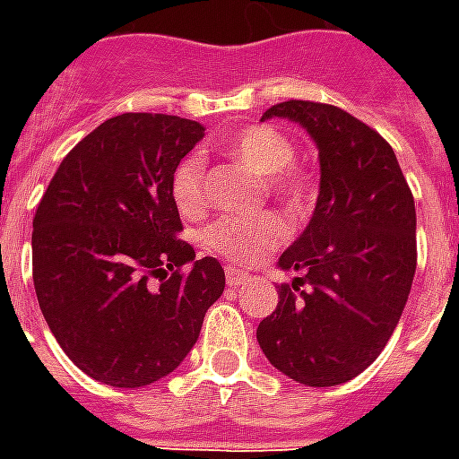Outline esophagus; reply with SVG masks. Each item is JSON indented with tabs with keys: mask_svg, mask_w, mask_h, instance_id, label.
Returning <instances> with one entry per match:
<instances>
[{
	"mask_svg": "<svg viewBox=\"0 0 459 459\" xmlns=\"http://www.w3.org/2000/svg\"><path fill=\"white\" fill-rule=\"evenodd\" d=\"M246 278H248V273H246V270H238V268H233V265H226V282H229L230 288L240 285V282H243Z\"/></svg>",
	"mask_w": 459,
	"mask_h": 459,
	"instance_id": "esophagus-1",
	"label": "esophagus"
}]
</instances>
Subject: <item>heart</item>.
Wrapping results in <instances>:
<instances>
[{
    "instance_id": "heart-1",
    "label": "heart",
    "mask_w": 459,
    "mask_h": 459,
    "mask_svg": "<svg viewBox=\"0 0 459 459\" xmlns=\"http://www.w3.org/2000/svg\"><path fill=\"white\" fill-rule=\"evenodd\" d=\"M226 152L263 177L270 196L290 211L305 209L315 194V181L295 161V144L268 125H253L236 132L226 142ZM171 201L181 216H201L209 209L206 169L199 157H186L171 174ZM288 238V223L273 211L250 216H221L204 230V240L213 253L233 263H255Z\"/></svg>"
}]
</instances>
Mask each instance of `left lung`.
I'll use <instances>...</instances> for the list:
<instances>
[{"label":"left lung","mask_w":459,"mask_h":459,"mask_svg":"<svg viewBox=\"0 0 459 459\" xmlns=\"http://www.w3.org/2000/svg\"><path fill=\"white\" fill-rule=\"evenodd\" d=\"M315 137L322 181L315 216L280 255L299 270L278 288L258 344L278 371L305 385H339L376 361L413 285L415 201L391 144L366 122L315 100L270 105Z\"/></svg>","instance_id":"1"}]
</instances>
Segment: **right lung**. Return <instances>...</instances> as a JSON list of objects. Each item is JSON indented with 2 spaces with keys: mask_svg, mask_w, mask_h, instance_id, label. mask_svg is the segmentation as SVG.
<instances>
[{
  "mask_svg": "<svg viewBox=\"0 0 459 459\" xmlns=\"http://www.w3.org/2000/svg\"><path fill=\"white\" fill-rule=\"evenodd\" d=\"M204 137L196 120L125 113L98 125L39 201L31 265L39 307L65 356L117 388L171 374L199 339L226 275L196 258L171 174Z\"/></svg>",
  "mask_w": 459,
  "mask_h": 459,
  "instance_id": "add662e5",
  "label": "right lung"
}]
</instances>
